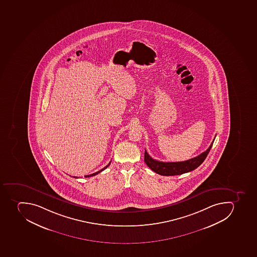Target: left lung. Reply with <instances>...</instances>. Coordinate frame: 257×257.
Returning a JSON list of instances; mask_svg holds the SVG:
<instances>
[{
  "label": "left lung",
  "instance_id": "1",
  "mask_svg": "<svg viewBox=\"0 0 257 257\" xmlns=\"http://www.w3.org/2000/svg\"><path fill=\"white\" fill-rule=\"evenodd\" d=\"M215 140V139H214ZM214 140L207 151L200 154L196 157L192 158L190 160L182 161V162H161L158 160H154L148 155L147 151H145L144 161L147 166L151 168V170L156 172L158 174L162 176H175V175H181L183 173H189L194 170L195 168L200 165L204 161L207 155L209 153Z\"/></svg>",
  "mask_w": 257,
  "mask_h": 257
}]
</instances>
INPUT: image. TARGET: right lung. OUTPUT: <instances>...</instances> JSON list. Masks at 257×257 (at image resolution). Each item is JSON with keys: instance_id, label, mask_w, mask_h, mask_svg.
<instances>
[{"instance_id": "add662e5", "label": "right lung", "mask_w": 257, "mask_h": 257, "mask_svg": "<svg viewBox=\"0 0 257 257\" xmlns=\"http://www.w3.org/2000/svg\"><path fill=\"white\" fill-rule=\"evenodd\" d=\"M110 162L109 163V164H108L106 167H104V168H102V169H101V170L98 171V172H97V173H93V174L87 175V176H84V177H93V176H95V175L98 174V173H101V172H102V171H103L104 169H106V168H107V167L109 166V165H110Z\"/></svg>"}]
</instances>
